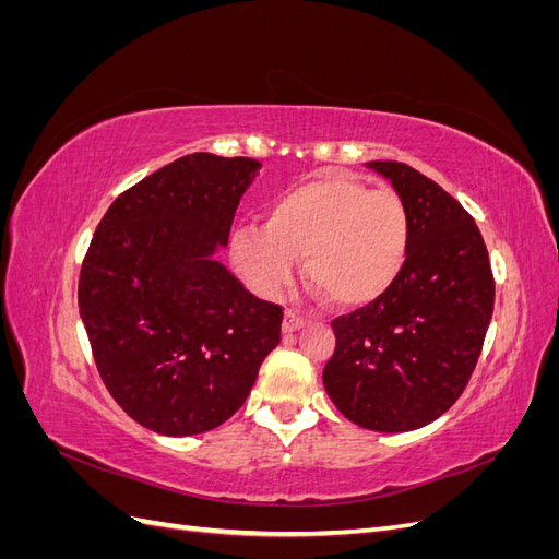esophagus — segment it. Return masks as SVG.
I'll return each mask as SVG.
<instances>
[{"label":"esophagus","instance_id":"esophagus-1","mask_svg":"<svg viewBox=\"0 0 559 559\" xmlns=\"http://www.w3.org/2000/svg\"><path fill=\"white\" fill-rule=\"evenodd\" d=\"M302 326H306V319H302L300 314H296V312H292V310L284 314V324H282L284 333H294V331H300Z\"/></svg>","mask_w":559,"mask_h":559}]
</instances>
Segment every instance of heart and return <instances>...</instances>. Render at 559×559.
Returning <instances> with one entry per match:
<instances>
[{
	"mask_svg": "<svg viewBox=\"0 0 559 559\" xmlns=\"http://www.w3.org/2000/svg\"><path fill=\"white\" fill-rule=\"evenodd\" d=\"M411 212L394 191L333 173L270 200L263 228H240L230 257L253 292L273 298L294 282L296 261L335 308L359 310L384 298L411 253Z\"/></svg>",
	"mask_w": 559,
	"mask_h": 559,
	"instance_id": "heart-1",
	"label": "heart"
}]
</instances>
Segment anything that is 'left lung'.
Here are the masks:
<instances>
[{"label": "left lung", "mask_w": 559, "mask_h": 559, "mask_svg": "<svg viewBox=\"0 0 559 559\" xmlns=\"http://www.w3.org/2000/svg\"><path fill=\"white\" fill-rule=\"evenodd\" d=\"M368 167L411 212V253L384 298L331 321L324 386L354 425L413 431L466 389L495 312V275L476 222L448 191L405 163Z\"/></svg>", "instance_id": "8db88e82"}]
</instances>
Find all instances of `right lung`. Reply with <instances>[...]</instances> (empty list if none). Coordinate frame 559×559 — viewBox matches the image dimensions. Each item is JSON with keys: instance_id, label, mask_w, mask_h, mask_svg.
<instances>
[{"instance_id": "right-lung-1", "label": "right lung", "mask_w": 559, "mask_h": 559, "mask_svg": "<svg viewBox=\"0 0 559 559\" xmlns=\"http://www.w3.org/2000/svg\"><path fill=\"white\" fill-rule=\"evenodd\" d=\"M261 167L191 154L118 195L79 275V312L114 401L163 436L205 433L240 411L282 341L284 308L212 259Z\"/></svg>"}]
</instances>
